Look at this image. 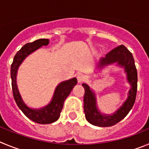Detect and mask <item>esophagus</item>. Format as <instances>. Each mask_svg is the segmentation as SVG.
<instances>
[{"instance_id": "esophagus-1", "label": "esophagus", "mask_w": 149, "mask_h": 149, "mask_svg": "<svg viewBox=\"0 0 149 149\" xmlns=\"http://www.w3.org/2000/svg\"><path fill=\"white\" fill-rule=\"evenodd\" d=\"M76 78H77L78 82L79 83H81L84 79H85V76H84V75L81 73H77V75H76Z\"/></svg>"}]
</instances>
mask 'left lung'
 I'll list each match as a JSON object with an SVG mask.
<instances>
[{
  "label": "left lung",
  "mask_w": 149,
  "mask_h": 149,
  "mask_svg": "<svg viewBox=\"0 0 149 149\" xmlns=\"http://www.w3.org/2000/svg\"><path fill=\"white\" fill-rule=\"evenodd\" d=\"M116 64V66L124 69L126 73L127 81L130 88L126 100L112 114L102 113L99 109L96 96L88 84L83 83L84 88V112L87 121L99 127H110L123 120L127 116L135 102L137 89V72L133 55L124 45H120L100 58L96 69L102 70L108 65Z\"/></svg>",
  "instance_id": "obj_1"
}]
</instances>
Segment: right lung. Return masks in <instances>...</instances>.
Listing matches in <instances>:
<instances>
[{"label":"right lung","instance_id":"1","mask_svg":"<svg viewBox=\"0 0 149 149\" xmlns=\"http://www.w3.org/2000/svg\"><path fill=\"white\" fill-rule=\"evenodd\" d=\"M49 39L41 38L32 43H27L16 53L11 65V79L15 101L24 114L29 120L39 124H49L57 121L63 108L64 102L69 96L74 86L77 84L76 78L61 81L56 86L53 98L49 103L41 108H32L23 100L17 84V73L20 65L29 55L43 46L49 45Z\"/></svg>","mask_w":149,"mask_h":149}]
</instances>
